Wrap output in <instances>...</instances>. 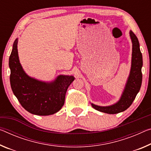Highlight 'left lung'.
<instances>
[{
	"label": "left lung",
	"instance_id": "left-lung-1",
	"mask_svg": "<svg viewBox=\"0 0 151 151\" xmlns=\"http://www.w3.org/2000/svg\"><path fill=\"white\" fill-rule=\"evenodd\" d=\"M130 35L132 43V64L130 75L124 91L119 101L111 106H99L91 104L92 107L97 111L109 114H118L125 111L131 106L139 92L142 80V56L137 37L132 31L130 32Z\"/></svg>",
	"mask_w": 151,
	"mask_h": 151
}]
</instances>
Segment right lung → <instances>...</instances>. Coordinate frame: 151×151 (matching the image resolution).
<instances>
[{
  "instance_id": "obj_1",
  "label": "right lung",
  "mask_w": 151,
  "mask_h": 151,
  "mask_svg": "<svg viewBox=\"0 0 151 151\" xmlns=\"http://www.w3.org/2000/svg\"><path fill=\"white\" fill-rule=\"evenodd\" d=\"M17 43L18 39H16L9 62L11 87L14 95L23 108L31 114L49 116L56 113L64 106L66 91L75 77L59 75L48 83L29 76L20 64Z\"/></svg>"
}]
</instances>
